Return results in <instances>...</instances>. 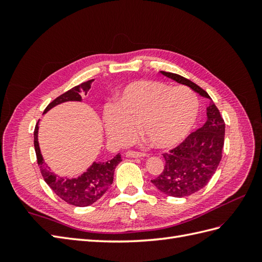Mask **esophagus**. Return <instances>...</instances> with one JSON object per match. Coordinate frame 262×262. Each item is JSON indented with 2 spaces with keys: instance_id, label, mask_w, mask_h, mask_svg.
Here are the masks:
<instances>
[{
  "instance_id": "34e87169",
  "label": "esophagus",
  "mask_w": 262,
  "mask_h": 262,
  "mask_svg": "<svg viewBox=\"0 0 262 262\" xmlns=\"http://www.w3.org/2000/svg\"><path fill=\"white\" fill-rule=\"evenodd\" d=\"M126 157L127 158H143V157H146V154L141 153V152H136V151H127Z\"/></svg>"
}]
</instances>
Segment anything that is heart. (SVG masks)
I'll list each match as a JSON object with an SVG mask.
<instances>
[{"label": "heart", "mask_w": 262, "mask_h": 262, "mask_svg": "<svg viewBox=\"0 0 262 262\" xmlns=\"http://www.w3.org/2000/svg\"><path fill=\"white\" fill-rule=\"evenodd\" d=\"M199 102L190 89L154 80L127 84L117 97L116 104L103 110L105 132L119 144L132 142L142 134L160 149L177 146L189 135L196 122Z\"/></svg>", "instance_id": "b5f03b06"}]
</instances>
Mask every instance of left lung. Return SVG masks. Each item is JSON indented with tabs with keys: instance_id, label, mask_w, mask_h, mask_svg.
<instances>
[{
	"instance_id": "obj_1",
	"label": "left lung",
	"mask_w": 262,
	"mask_h": 262,
	"mask_svg": "<svg viewBox=\"0 0 262 262\" xmlns=\"http://www.w3.org/2000/svg\"><path fill=\"white\" fill-rule=\"evenodd\" d=\"M161 73L210 99L207 92L186 77L164 71ZM206 114L207 120L203 127L191 133L180 145L163 154L164 170L157 179L151 180L161 192L178 198L190 196L203 189L214 176L222 160L225 122L213 101Z\"/></svg>"
}]
</instances>
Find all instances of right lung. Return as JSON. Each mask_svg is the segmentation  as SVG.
<instances>
[{"instance_id": "add662e5", "label": "right lung", "mask_w": 262, "mask_h": 262, "mask_svg": "<svg viewBox=\"0 0 262 262\" xmlns=\"http://www.w3.org/2000/svg\"><path fill=\"white\" fill-rule=\"evenodd\" d=\"M93 81L94 80L83 82L80 85L72 88L71 90L66 91L62 96L57 97L47 105L43 114H46L55 105L63 102L81 101V94L84 93L86 96V93L91 89ZM38 124L39 120L35 127V132H33V144H35L37 163L39 169H40L43 180L46 181L47 185L51 187L52 190L59 198H62L64 202L70 205L85 207V206H90L93 203H96L98 199L103 196V193L108 190V188L113 183L116 166L121 162L120 154L118 153L114 159L107 161V162H93L86 172L77 178L70 179V178L59 177L52 172L46 163L43 162L38 143Z\"/></svg>"}]
</instances>
